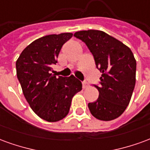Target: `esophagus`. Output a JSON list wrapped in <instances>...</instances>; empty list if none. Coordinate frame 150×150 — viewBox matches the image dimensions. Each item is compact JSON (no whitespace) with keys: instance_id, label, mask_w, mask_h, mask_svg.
<instances>
[{"instance_id":"obj_1","label":"esophagus","mask_w":150,"mask_h":150,"mask_svg":"<svg viewBox=\"0 0 150 150\" xmlns=\"http://www.w3.org/2000/svg\"><path fill=\"white\" fill-rule=\"evenodd\" d=\"M82 84H83V88H87V87H88V83H87V82L86 81H83L82 82Z\"/></svg>"}]
</instances>
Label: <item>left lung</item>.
<instances>
[{"mask_svg": "<svg viewBox=\"0 0 150 150\" xmlns=\"http://www.w3.org/2000/svg\"><path fill=\"white\" fill-rule=\"evenodd\" d=\"M87 45L102 73L96 100L88 104L91 115L100 120L119 117L129 105L136 83L137 62L132 50L104 31L89 30L74 34Z\"/></svg>", "mask_w": 150, "mask_h": 150, "instance_id": "left-lung-1", "label": "left lung"}]
</instances>
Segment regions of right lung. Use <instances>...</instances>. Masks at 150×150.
Instances as JSON below:
<instances>
[{
  "label": "right lung",
  "instance_id": "add662e5",
  "mask_svg": "<svg viewBox=\"0 0 150 150\" xmlns=\"http://www.w3.org/2000/svg\"><path fill=\"white\" fill-rule=\"evenodd\" d=\"M73 34H50L26 46L16 62L17 76L25 100L32 110L48 122L63 119L69 112L71 100L82 90L74 75L56 77L50 71L63 44Z\"/></svg>",
  "mask_w": 150,
  "mask_h": 150
}]
</instances>
